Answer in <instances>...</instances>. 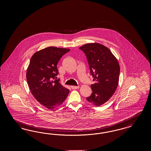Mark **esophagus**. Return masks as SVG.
<instances>
[{"label": "esophagus", "instance_id": "esophagus-1", "mask_svg": "<svg viewBox=\"0 0 151 151\" xmlns=\"http://www.w3.org/2000/svg\"><path fill=\"white\" fill-rule=\"evenodd\" d=\"M71 87L72 89H76L79 88V86H71Z\"/></svg>", "mask_w": 151, "mask_h": 151}]
</instances>
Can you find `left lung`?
<instances>
[{"label": "left lung", "mask_w": 151, "mask_h": 151, "mask_svg": "<svg viewBox=\"0 0 151 151\" xmlns=\"http://www.w3.org/2000/svg\"><path fill=\"white\" fill-rule=\"evenodd\" d=\"M79 49L85 53L91 74L96 81L91 86L92 93L86 100L100 106L115 92L119 78V63L111 51L100 43H86Z\"/></svg>", "instance_id": "left-lung-1"}]
</instances>
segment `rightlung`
Here are the masks:
<instances>
[{
	"label": "right lung",
	"instance_id": "add662e5",
	"mask_svg": "<svg viewBox=\"0 0 151 151\" xmlns=\"http://www.w3.org/2000/svg\"><path fill=\"white\" fill-rule=\"evenodd\" d=\"M70 50L50 46L37 51L30 59L27 71L29 89L37 101L49 109L60 106L69 93L56 79L58 63Z\"/></svg>",
	"mask_w": 151,
	"mask_h": 151
}]
</instances>
